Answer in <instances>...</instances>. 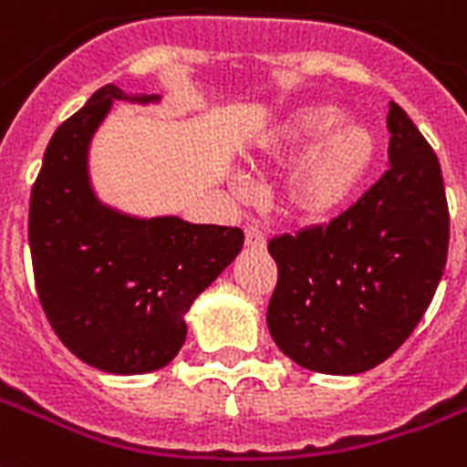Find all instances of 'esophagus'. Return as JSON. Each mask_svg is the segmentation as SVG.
Masks as SVG:
<instances>
[{"label": "esophagus", "instance_id": "esophagus-1", "mask_svg": "<svg viewBox=\"0 0 467 467\" xmlns=\"http://www.w3.org/2000/svg\"><path fill=\"white\" fill-rule=\"evenodd\" d=\"M244 242H247V247L252 249H265L266 234L262 233V227L259 225H247L244 227Z\"/></svg>", "mask_w": 467, "mask_h": 467}]
</instances>
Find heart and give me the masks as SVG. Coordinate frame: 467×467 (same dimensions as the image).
I'll list each match as a JSON object with an SVG mask.
<instances>
[{
  "mask_svg": "<svg viewBox=\"0 0 467 467\" xmlns=\"http://www.w3.org/2000/svg\"><path fill=\"white\" fill-rule=\"evenodd\" d=\"M340 109L308 105L276 124L266 154L289 159L308 149L281 188L291 218L323 223L345 208L377 159L375 131L360 122H340Z\"/></svg>",
  "mask_w": 467,
  "mask_h": 467,
  "instance_id": "1",
  "label": "heart"
}]
</instances>
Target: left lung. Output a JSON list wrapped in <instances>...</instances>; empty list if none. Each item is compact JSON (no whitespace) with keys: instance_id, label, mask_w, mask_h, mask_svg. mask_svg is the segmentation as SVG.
Segmentation results:
<instances>
[{"instance_id":"obj_1","label":"left lung","mask_w":467,"mask_h":467,"mask_svg":"<svg viewBox=\"0 0 467 467\" xmlns=\"http://www.w3.org/2000/svg\"><path fill=\"white\" fill-rule=\"evenodd\" d=\"M389 169L328 225L276 234L274 343L323 375H360L400 350L431 304L448 257L446 188L431 144L389 102Z\"/></svg>"}]
</instances>
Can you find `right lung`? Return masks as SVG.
I'll list each match as a JSON object with an SVG mask.
<instances>
[{
	"label": "right lung",
	"instance_id": "right-lung-1",
	"mask_svg": "<svg viewBox=\"0 0 467 467\" xmlns=\"http://www.w3.org/2000/svg\"><path fill=\"white\" fill-rule=\"evenodd\" d=\"M122 88H99L48 141L31 188L28 244L38 301L60 343L112 375L166 368L186 311L240 254V227L139 220L107 208L88 181V144Z\"/></svg>",
	"mask_w": 467,
	"mask_h": 467
}]
</instances>
